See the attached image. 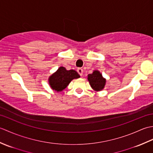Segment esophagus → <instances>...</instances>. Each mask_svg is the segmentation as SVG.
Here are the masks:
<instances>
[{"label": "esophagus", "instance_id": "34e87169", "mask_svg": "<svg viewBox=\"0 0 153 153\" xmlns=\"http://www.w3.org/2000/svg\"><path fill=\"white\" fill-rule=\"evenodd\" d=\"M77 73H78L80 75V76H82L83 75V71L82 68H78V69L77 70Z\"/></svg>", "mask_w": 153, "mask_h": 153}]
</instances>
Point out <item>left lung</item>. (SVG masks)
<instances>
[{
  "instance_id": "obj_1",
  "label": "left lung",
  "mask_w": 153,
  "mask_h": 153,
  "mask_svg": "<svg viewBox=\"0 0 153 153\" xmlns=\"http://www.w3.org/2000/svg\"><path fill=\"white\" fill-rule=\"evenodd\" d=\"M88 80L92 88L97 91H101L105 85L106 79L103 78L101 74L97 70L88 75Z\"/></svg>"
}]
</instances>
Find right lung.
I'll return each instance as SVG.
<instances>
[{"label": "right lung", "mask_w": 153, "mask_h": 153, "mask_svg": "<svg viewBox=\"0 0 153 153\" xmlns=\"http://www.w3.org/2000/svg\"><path fill=\"white\" fill-rule=\"evenodd\" d=\"M79 77L80 76L76 71L66 70L65 68L60 67L48 79L51 88L58 92L66 88L73 79L79 78Z\"/></svg>", "instance_id": "add662e5"}]
</instances>
